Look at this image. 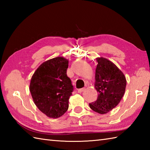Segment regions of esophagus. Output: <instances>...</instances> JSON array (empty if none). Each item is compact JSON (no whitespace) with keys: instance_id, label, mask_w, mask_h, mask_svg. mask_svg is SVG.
Here are the masks:
<instances>
[{"instance_id":"esophagus-1","label":"esophagus","mask_w":150,"mask_h":150,"mask_svg":"<svg viewBox=\"0 0 150 150\" xmlns=\"http://www.w3.org/2000/svg\"><path fill=\"white\" fill-rule=\"evenodd\" d=\"M84 90H85V88H81V89H79V90H78V93H81L83 91H84Z\"/></svg>"}]
</instances>
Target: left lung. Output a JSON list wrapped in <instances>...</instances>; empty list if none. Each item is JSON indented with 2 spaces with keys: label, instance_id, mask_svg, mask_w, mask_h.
Segmentation results:
<instances>
[{
  "label": "left lung",
  "instance_id": "obj_1",
  "mask_svg": "<svg viewBox=\"0 0 150 150\" xmlns=\"http://www.w3.org/2000/svg\"><path fill=\"white\" fill-rule=\"evenodd\" d=\"M95 88L97 99L90 104L92 110L100 114L110 112L119 104L125 93L126 79L122 71L108 59L96 58Z\"/></svg>",
  "mask_w": 150,
  "mask_h": 150
}]
</instances>
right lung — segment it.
<instances>
[{
    "mask_svg": "<svg viewBox=\"0 0 150 150\" xmlns=\"http://www.w3.org/2000/svg\"><path fill=\"white\" fill-rule=\"evenodd\" d=\"M68 59L57 57L39 66L31 79L30 91L35 104L47 117L57 119L68 109L73 86L66 75Z\"/></svg>",
    "mask_w": 150,
    "mask_h": 150,
    "instance_id": "right-lung-1",
    "label": "right lung"
}]
</instances>
